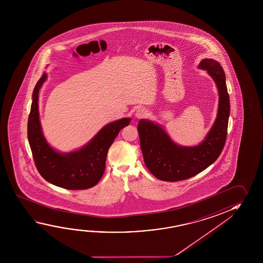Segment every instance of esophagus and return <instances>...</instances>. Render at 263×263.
I'll return each instance as SVG.
<instances>
[{
    "instance_id": "1",
    "label": "esophagus",
    "mask_w": 263,
    "mask_h": 263,
    "mask_svg": "<svg viewBox=\"0 0 263 263\" xmlns=\"http://www.w3.org/2000/svg\"><path fill=\"white\" fill-rule=\"evenodd\" d=\"M146 116H148V111L146 110V109H144V108L138 109V111L135 114V117H137L138 119L144 118V117H146Z\"/></svg>"
}]
</instances>
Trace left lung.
<instances>
[{"instance_id": "1", "label": "left lung", "mask_w": 263, "mask_h": 263, "mask_svg": "<svg viewBox=\"0 0 263 263\" xmlns=\"http://www.w3.org/2000/svg\"><path fill=\"white\" fill-rule=\"evenodd\" d=\"M198 69L206 70L218 92L216 117L202 142L196 146L179 145L162 125L148 119L138 122L140 146L146 168L161 181H182L197 175L214 163L224 148L230 114L224 69L213 59L201 61Z\"/></svg>"}]
</instances>
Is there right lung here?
I'll list each match as a JSON object with an SVG mask.
<instances>
[{
	"instance_id": "1",
	"label": "right lung",
	"mask_w": 263,
	"mask_h": 263,
	"mask_svg": "<svg viewBox=\"0 0 263 263\" xmlns=\"http://www.w3.org/2000/svg\"><path fill=\"white\" fill-rule=\"evenodd\" d=\"M47 79L45 72L35 84L27 123V137L35 166L40 175L51 184L68 190L89 189L101 180L108 149L119 131L129 125L131 118L125 117L104 125L78 149L57 151L45 138L39 117V90Z\"/></svg>"
}]
</instances>
